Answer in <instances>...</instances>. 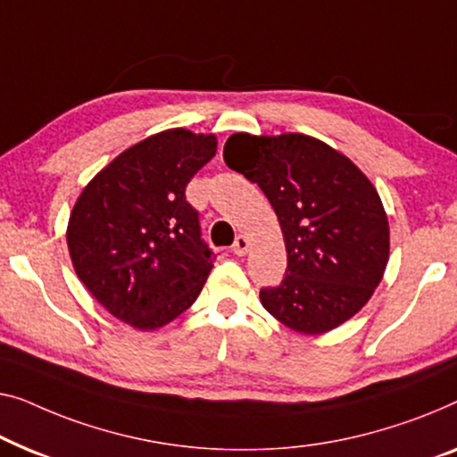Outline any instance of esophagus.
Segmentation results:
<instances>
[{"label": "esophagus", "mask_w": 457, "mask_h": 457, "mask_svg": "<svg viewBox=\"0 0 457 457\" xmlns=\"http://www.w3.org/2000/svg\"><path fill=\"white\" fill-rule=\"evenodd\" d=\"M249 251V239L247 237H243V235H239L235 239V245H233V253L235 255H245Z\"/></svg>", "instance_id": "esophagus-1"}]
</instances>
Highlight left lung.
<instances>
[{
    "label": "left lung",
    "mask_w": 457,
    "mask_h": 457,
    "mask_svg": "<svg viewBox=\"0 0 457 457\" xmlns=\"http://www.w3.org/2000/svg\"><path fill=\"white\" fill-rule=\"evenodd\" d=\"M224 162L260 185L287 245V276L260 290L263 309L309 336L359 313L389 257L386 210L361 169L303 134H233Z\"/></svg>",
    "instance_id": "8db88e82"
}]
</instances>
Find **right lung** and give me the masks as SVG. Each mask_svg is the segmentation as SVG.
<instances>
[{
  "instance_id": "add662e5",
  "label": "right lung",
  "mask_w": 457,
  "mask_h": 457,
  "mask_svg": "<svg viewBox=\"0 0 457 457\" xmlns=\"http://www.w3.org/2000/svg\"><path fill=\"white\" fill-rule=\"evenodd\" d=\"M216 137L167 129L121 152L78 197L68 224L74 270L101 305L156 329L194 305L214 266L185 187Z\"/></svg>"
}]
</instances>
